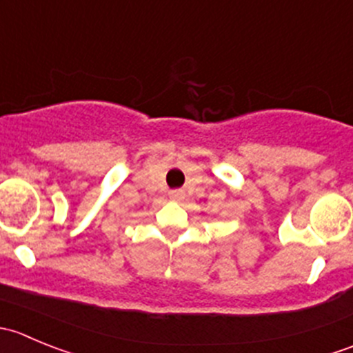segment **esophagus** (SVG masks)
<instances>
[{
    "label": "esophagus",
    "mask_w": 353,
    "mask_h": 353,
    "mask_svg": "<svg viewBox=\"0 0 353 353\" xmlns=\"http://www.w3.org/2000/svg\"><path fill=\"white\" fill-rule=\"evenodd\" d=\"M170 196H172L174 199H181V196H183V193H181V191H172V193H170Z\"/></svg>",
    "instance_id": "1"
}]
</instances>
